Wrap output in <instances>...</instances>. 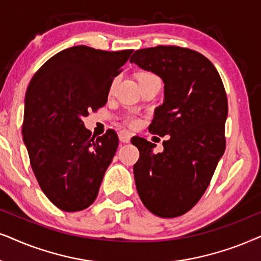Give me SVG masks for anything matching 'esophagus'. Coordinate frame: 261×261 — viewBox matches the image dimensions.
<instances>
[{"instance_id":"esophagus-1","label":"esophagus","mask_w":261,"mask_h":261,"mask_svg":"<svg viewBox=\"0 0 261 261\" xmlns=\"http://www.w3.org/2000/svg\"><path fill=\"white\" fill-rule=\"evenodd\" d=\"M118 136H119L120 142H123V143H128L131 140V137H133V134L128 133V131H126V130H121Z\"/></svg>"}]
</instances>
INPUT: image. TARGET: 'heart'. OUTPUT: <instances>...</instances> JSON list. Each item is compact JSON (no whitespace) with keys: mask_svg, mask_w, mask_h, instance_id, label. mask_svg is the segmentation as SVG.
<instances>
[{"mask_svg":"<svg viewBox=\"0 0 261 261\" xmlns=\"http://www.w3.org/2000/svg\"><path fill=\"white\" fill-rule=\"evenodd\" d=\"M148 77H156V76H154L152 74H149V72H144V74H142L140 76V79H148ZM126 121L130 125H137L138 123H140V120H138V118L134 117V116H130L126 118Z\"/></svg>","mask_w":261,"mask_h":261,"instance_id":"heart-1","label":"heart"}]
</instances>
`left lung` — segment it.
I'll use <instances>...</instances> for the list:
<instances>
[{
  "instance_id": "obj_1",
  "label": "left lung",
  "mask_w": 261,
  "mask_h": 261,
  "mask_svg": "<svg viewBox=\"0 0 261 261\" xmlns=\"http://www.w3.org/2000/svg\"><path fill=\"white\" fill-rule=\"evenodd\" d=\"M130 62L165 83V99L155 109L149 133L171 136L159 154L144 138L131 140L140 150L134 166L137 192L156 216H181L205 192L224 152L228 100L223 82L206 57L185 47L142 48Z\"/></svg>"
}]
</instances>
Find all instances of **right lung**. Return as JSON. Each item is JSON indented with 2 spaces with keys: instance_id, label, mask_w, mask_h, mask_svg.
I'll use <instances>...</instances> for the list:
<instances>
[{
  "instance_id": "1",
  "label": "right lung",
  "mask_w": 261,
  "mask_h": 261,
  "mask_svg": "<svg viewBox=\"0 0 261 261\" xmlns=\"http://www.w3.org/2000/svg\"><path fill=\"white\" fill-rule=\"evenodd\" d=\"M133 50L79 45L43 64L26 90L22 136L40 189L61 210L88 207L118 148L113 130L92 137L82 118L107 102L113 77Z\"/></svg>"
}]
</instances>
